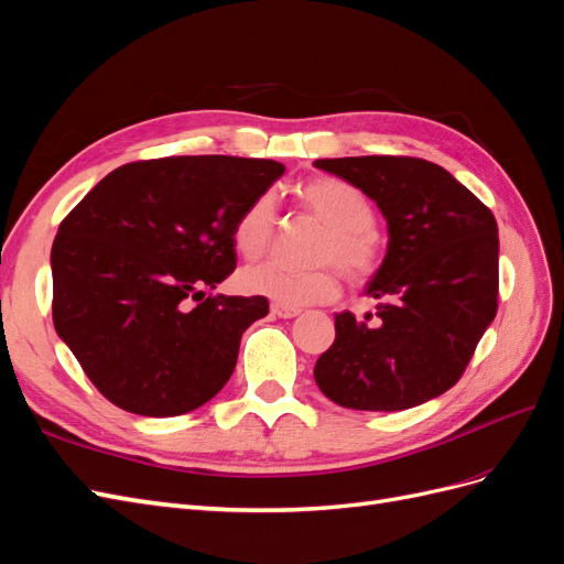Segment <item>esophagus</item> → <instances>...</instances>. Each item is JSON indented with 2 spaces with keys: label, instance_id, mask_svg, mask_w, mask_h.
Segmentation results:
<instances>
[{
  "label": "esophagus",
  "instance_id": "esophagus-1",
  "mask_svg": "<svg viewBox=\"0 0 564 564\" xmlns=\"http://www.w3.org/2000/svg\"><path fill=\"white\" fill-rule=\"evenodd\" d=\"M272 315L284 317V319H292L296 315H301V308H292V305H282V303H272Z\"/></svg>",
  "mask_w": 564,
  "mask_h": 564
}]
</instances>
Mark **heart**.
Masks as SVG:
<instances>
[{"instance_id":"heart-1","label":"heart","mask_w":564,"mask_h":564,"mask_svg":"<svg viewBox=\"0 0 564 564\" xmlns=\"http://www.w3.org/2000/svg\"><path fill=\"white\" fill-rule=\"evenodd\" d=\"M296 202L303 212L327 226L317 249V268H289L282 263H261L240 272L237 284L242 292L265 296L292 308L329 303L340 292L338 262L352 284H367L383 263V247L377 232V209L369 195L350 181L317 176L296 185ZM278 230V214L270 195L253 197L240 212L232 228L235 249L253 261L270 249Z\"/></svg>"}]
</instances>
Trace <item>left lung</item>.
I'll use <instances>...</instances> for the list:
<instances>
[{
    "label": "left lung",
    "mask_w": 564,
    "mask_h": 564,
    "mask_svg": "<svg viewBox=\"0 0 564 564\" xmlns=\"http://www.w3.org/2000/svg\"><path fill=\"white\" fill-rule=\"evenodd\" d=\"M377 202L388 253L367 284L377 313L336 315L315 365L332 402L400 412L449 390L499 308V228L489 207L447 169L419 158L317 160Z\"/></svg>",
    "instance_id": "obj_1"
}]
</instances>
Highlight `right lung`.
Returning <instances> with one entry per match:
<instances>
[{
    "mask_svg": "<svg viewBox=\"0 0 564 564\" xmlns=\"http://www.w3.org/2000/svg\"><path fill=\"white\" fill-rule=\"evenodd\" d=\"M282 174L280 162L230 155L129 162L61 220L51 313L100 395L162 419L228 383L268 299L204 289L235 270V220Z\"/></svg>",
    "mask_w": 564,
    "mask_h": 564,
    "instance_id": "obj_1",
    "label": "right lung"
}]
</instances>
